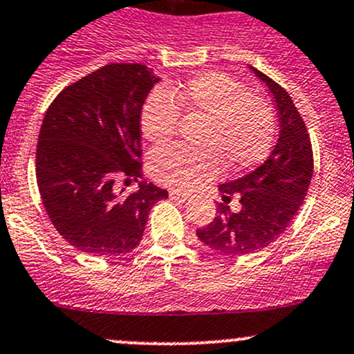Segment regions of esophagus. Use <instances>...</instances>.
<instances>
[{
	"label": "esophagus",
	"mask_w": 354,
	"mask_h": 354,
	"mask_svg": "<svg viewBox=\"0 0 354 354\" xmlns=\"http://www.w3.org/2000/svg\"><path fill=\"white\" fill-rule=\"evenodd\" d=\"M169 198L176 200V202H185L188 198L187 193L180 192V189H169Z\"/></svg>",
	"instance_id": "34e87169"
}]
</instances>
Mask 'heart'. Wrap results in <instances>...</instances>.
Segmentation results:
<instances>
[{
    "mask_svg": "<svg viewBox=\"0 0 354 354\" xmlns=\"http://www.w3.org/2000/svg\"><path fill=\"white\" fill-rule=\"evenodd\" d=\"M207 118L200 146L161 149L152 154L149 171L166 187L189 189L214 180L225 169L243 173L261 165L273 146L277 118L266 100L249 95L244 84L222 73H205L183 86L158 89L140 113L144 137L154 146H166L180 127L181 111Z\"/></svg>",
    "mask_w": 354,
    "mask_h": 354,
    "instance_id": "obj_1",
    "label": "heart"
}]
</instances>
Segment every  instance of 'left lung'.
Instances as JSON below:
<instances>
[{"label": "left lung", "instance_id": "1", "mask_svg": "<svg viewBox=\"0 0 354 354\" xmlns=\"http://www.w3.org/2000/svg\"><path fill=\"white\" fill-rule=\"evenodd\" d=\"M251 69L273 93L280 137L261 166L218 187L224 202L240 198V210L232 212L221 203L214 221L196 229L203 244L232 256L261 251L285 232L302 205L314 173L310 136L293 100L271 77L256 68Z\"/></svg>", "mask_w": 354, "mask_h": 354}]
</instances>
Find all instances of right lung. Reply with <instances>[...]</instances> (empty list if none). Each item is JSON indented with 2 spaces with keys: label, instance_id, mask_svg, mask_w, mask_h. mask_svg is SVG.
Segmentation results:
<instances>
[{
  "label": "right lung",
  "instance_id": "right-lung-1",
  "mask_svg": "<svg viewBox=\"0 0 354 354\" xmlns=\"http://www.w3.org/2000/svg\"><path fill=\"white\" fill-rule=\"evenodd\" d=\"M159 81L144 64H106L62 89L44 117L35 154L40 198L55 230L86 254L122 256L142 239L167 192L130 195L115 180L140 178V111Z\"/></svg>",
  "mask_w": 354,
  "mask_h": 354
}]
</instances>
